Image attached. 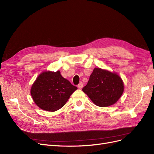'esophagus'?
I'll list each match as a JSON object with an SVG mask.
<instances>
[{"instance_id": "esophagus-1", "label": "esophagus", "mask_w": 154, "mask_h": 154, "mask_svg": "<svg viewBox=\"0 0 154 154\" xmlns=\"http://www.w3.org/2000/svg\"><path fill=\"white\" fill-rule=\"evenodd\" d=\"M77 87L79 89L82 88V87H83V83H82V82H80V83L77 85Z\"/></svg>"}]
</instances>
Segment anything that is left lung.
Masks as SVG:
<instances>
[{"label": "left lung", "mask_w": 154, "mask_h": 154, "mask_svg": "<svg viewBox=\"0 0 154 154\" xmlns=\"http://www.w3.org/2000/svg\"><path fill=\"white\" fill-rule=\"evenodd\" d=\"M124 90V82L116 73L100 68L94 69L87 85L82 88L93 103L101 107L116 103Z\"/></svg>", "instance_id": "1"}]
</instances>
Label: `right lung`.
Wrapping results in <instances>:
<instances>
[{"label": "right lung", "mask_w": 154, "mask_h": 154, "mask_svg": "<svg viewBox=\"0 0 154 154\" xmlns=\"http://www.w3.org/2000/svg\"><path fill=\"white\" fill-rule=\"evenodd\" d=\"M77 89L61 75L60 71H45L34 82L30 94L38 107L54 112L61 109Z\"/></svg>", "instance_id": "obj_1"}]
</instances>
